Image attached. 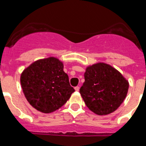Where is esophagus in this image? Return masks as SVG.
<instances>
[{
	"label": "esophagus",
	"mask_w": 146,
	"mask_h": 146,
	"mask_svg": "<svg viewBox=\"0 0 146 146\" xmlns=\"http://www.w3.org/2000/svg\"><path fill=\"white\" fill-rule=\"evenodd\" d=\"M75 90L77 91V92H78V91H79V87H78V86H77V87H75Z\"/></svg>",
	"instance_id": "obj_1"
}]
</instances>
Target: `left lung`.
<instances>
[{
	"mask_svg": "<svg viewBox=\"0 0 146 146\" xmlns=\"http://www.w3.org/2000/svg\"><path fill=\"white\" fill-rule=\"evenodd\" d=\"M80 94L89 110L98 115L115 111L123 102L129 90V82L123 75L104 62L88 66Z\"/></svg>",
	"mask_w": 146,
	"mask_h": 146,
	"instance_id": "8db88e82",
	"label": "left lung"
}]
</instances>
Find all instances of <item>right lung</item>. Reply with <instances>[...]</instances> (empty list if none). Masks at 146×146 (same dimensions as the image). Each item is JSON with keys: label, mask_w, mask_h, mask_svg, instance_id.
<instances>
[{"label": "right lung", "mask_w": 146, "mask_h": 146, "mask_svg": "<svg viewBox=\"0 0 146 146\" xmlns=\"http://www.w3.org/2000/svg\"><path fill=\"white\" fill-rule=\"evenodd\" d=\"M63 68L62 61L50 56L35 61L21 73L23 92L36 110L50 113L59 110L75 91Z\"/></svg>", "instance_id": "obj_1"}]
</instances>
